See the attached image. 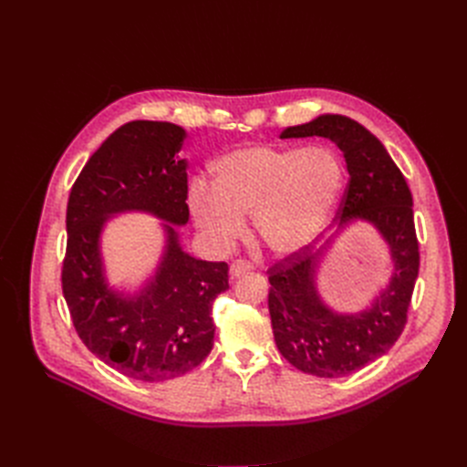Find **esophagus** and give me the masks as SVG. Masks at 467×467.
Instances as JSON below:
<instances>
[{
    "instance_id": "obj_1",
    "label": "esophagus",
    "mask_w": 467,
    "mask_h": 467,
    "mask_svg": "<svg viewBox=\"0 0 467 467\" xmlns=\"http://www.w3.org/2000/svg\"><path fill=\"white\" fill-rule=\"evenodd\" d=\"M251 268H253V265H251L249 261L237 259V261H234V263H232V266H230V275H232V278H237V276H242V275L249 273Z\"/></svg>"
}]
</instances>
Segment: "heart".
Instances as JSON below:
<instances>
[{
  "label": "heart",
  "mask_w": 467,
  "mask_h": 467,
  "mask_svg": "<svg viewBox=\"0 0 467 467\" xmlns=\"http://www.w3.org/2000/svg\"><path fill=\"white\" fill-rule=\"evenodd\" d=\"M216 187L196 179L189 206L196 223L220 245L245 234V214L255 218L265 245L278 255L307 247L329 222L341 199L347 167L327 146H249L214 165Z\"/></svg>",
  "instance_id": "heart-1"
}]
</instances>
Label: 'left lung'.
Masks as SVG:
<instances>
[{
    "label": "left lung",
    "mask_w": 467,
    "mask_h": 467,
    "mask_svg": "<svg viewBox=\"0 0 467 467\" xmlns=\"http://www.w3.org/2000/svg\"><path fill=\"white\" fill-rule=\"evenodd\" d=\"M327 138L343 151L348 187L338 228L317 251L304 247L268 271V312L275 341L296 368L317 378H341L374 362L398 341L419 275L413 196L384 144L343 115H321L288 126L280 138ZM352 221H366L385 239L394 266L389 285L368 308L335 313L317 290V273L332 239Z\"/></svg>",
    "instance_id": "left-lung-1"
}]
</instances>
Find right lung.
Returning <instances> with one entry per match:
<instances>
[{
    "instance_id": "add662e5",
    "label": "right lung",
    "mask_w": 467,
    "mask_h": 467,
    "mask_svg": "<svg viewBox=\"0 0 467 467\" xmlns=\"http://www.w3.org/2000/svg\"><path fill=\"white\" fill-rule=\"evenodd\" d=\"M187 132L177 124L132 120L101 144L69 192L62 292L74 327L93 355L140 381H165L196 368L214 345L212 302L230 288L228 263L182 251L189 222ZM124 211L164 220L166 245L138 293L110 287L100 253L106 222Z\"/></svg>"
}]
</instances>
